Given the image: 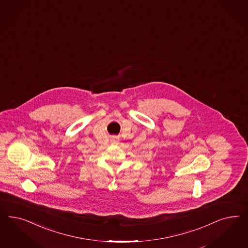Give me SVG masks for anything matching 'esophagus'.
<instances>
[{
    "label": "esophagus",
    "mask_w": 248,
    "mask_h": 248,
    "mask_svg": "<svg viewBox=\"0 0 248 248\" xmlns=\"http://www.w3.org/2000/svg\"><path fill=\"white\" fill-rule=\"evenodd\" d=\"M111 142L113 143H116L118 142V139H117V138H115V137H113V138L111 139Z\"/></svg>",
    "instance_id": "esophagus-1"
}]
</instances>
